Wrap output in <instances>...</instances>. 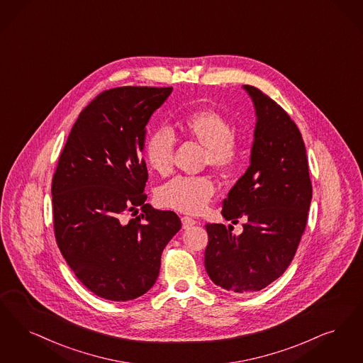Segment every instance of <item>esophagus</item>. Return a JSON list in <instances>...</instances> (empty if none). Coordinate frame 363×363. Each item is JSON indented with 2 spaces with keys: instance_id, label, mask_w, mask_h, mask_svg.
<instances>
[{
  "instance_id": "obj_1",
  "label": "esophagus",
  "mask_w": 363,
  "mask_h": 363,
  "mask_svg": "<svg viewBox=\"0 0 363 363\" xmlns=\"http://www.w3.org/2000/svg\"><path fill=\"white\" fill-rule=\"evenodd\" d=\"M181 220H182V227H184V228H190L191 225H196V224L199 223L197 220L189 218V216H182V218H181Z\"/></svg>"
}]
</instances>
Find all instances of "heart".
<instances>
[{
	"instance_id": "heart-1",
	"label": "heart",
	"mask_w": 363,
	"mask_h": 363,
	"mask_svg": "<svg viewBox=\"0 0 363 363\" xmlns=\"http://www.w3.org/2000/svg\"><path fill=\"white\" fill-rule=\"evenodd\" d=\"M181 130L205 147V164L218 172H230L240 160V148L235 140L231 121L215 109L190 112L179 121ZM174 133L167 128L154 130L145 145V160L157 174L173 170ZM216 186L208 175H178L157 191L160 205L185 213H200L211 203Z\"/></svg>"
}]
</instances>
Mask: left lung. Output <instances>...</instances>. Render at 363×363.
<instances>
[{
  "label": "left lung",
  "instance_id": "left-lung-1",
  "mask_svg": "<svg viewBox=\"0 0 363 363\" xmlns=\"http://www.w3.org/2000/svg\"><path fill=\"white\" fill-rule=\"evenodd\" d=\"M257 111L251 163L230 190L221 215L233 227L208 223L205 269L223 289L258 291L282 276L303 238L312 182L301 132L285 109L258 87L246 85Z\"/></svg>",
  "mask_w": 363,
  "mask_h": 363
}]
</instances>
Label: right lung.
<instances>
[{
  "label": "right lung",
  "instance_id": "obj_1",
  "mask_svg": "<svg viewBox=\"0 0 363 363\" xmlns=\"http://www.w3.org/2000/svg\"><path fill=\"white\" fill-rule=\"evenodd\" d=\"M172 90L101 91L79 113L52 175L57 245L77 278L105 300L128 301L151 289L162 251L181 228L174 212L145 203L140 157L145 125ZM130 211L135 218L128 220Z\"/></svg>",
  "mask_w": 363,
  "mask_h": 363
}]
</instances>
